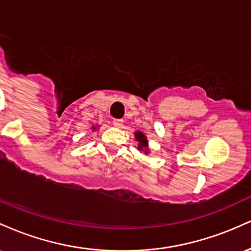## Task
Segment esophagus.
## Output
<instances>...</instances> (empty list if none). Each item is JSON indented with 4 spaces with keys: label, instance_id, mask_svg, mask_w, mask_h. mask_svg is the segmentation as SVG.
<instances>
[{
    "label": "esophagus",
    "instance_id": "1",
    "mask_svg": "<svg viewBox=\"0 0 251 251\" xmlns=\"http://www.w3.org/2000/svg\"><path fill=\"white\" fill-rule=\"evenodd\" d=\"M123 119H114L113 120V125L117 126V127H122L123 126Z\"/></svg>",
    "mask_w": 251,
    "mask_h": 251
}]
</instances>
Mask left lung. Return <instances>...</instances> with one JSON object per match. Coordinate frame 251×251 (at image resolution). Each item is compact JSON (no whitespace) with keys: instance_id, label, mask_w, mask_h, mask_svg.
<instances>
[{"instance_id":"left-lung-1","label":"left lung","mask_w":251,"mask_h":251,"mask_svg":"<svg viewBox=\"0 0 251 251\" xmlns=\"http://www.w3.org/2000/svg\"><path fill=\"white\" fill-rule=\"evenodd\" d=\"M134 135H135V139H137V142H139L138 149H139L140 151H142L143 149H145V153H148V151H146V149H148V140H146L145 135H144L142 132H135Z\"/></svg>"}]
</instances>
